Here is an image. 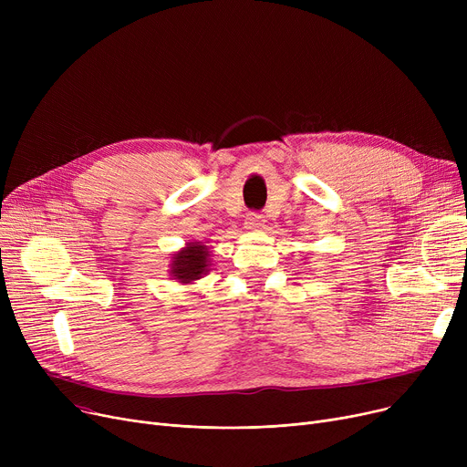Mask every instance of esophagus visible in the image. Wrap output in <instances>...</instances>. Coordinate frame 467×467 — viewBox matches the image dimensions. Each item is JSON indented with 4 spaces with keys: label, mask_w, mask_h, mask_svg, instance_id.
Wrapping results in <instances>:
<instances>
[{
    "label": "esophagus",
    "mask_w": 467,
    "mask_h": 467,
    "mask_svg": "<svg viewBox=\"0 0 467 467\" xmlns=\"http://www.w3.org/2000/svg\"><path fill=\"white\" fill-rule=\"evenodd\" d=\"M246 227H248V229H254V231L263 229V227H265V219H263V215H261V213H257V212L248 213V217H246Z\"/></svg>",
    "instance_id": "1"
}]
</instances>
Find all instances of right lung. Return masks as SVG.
I'll return each mask as SVG.
<instances>
[{"label":"right lung","instance_id":"add662e5","mask_svg":"<svg viewBox=\"0 0 467 467\" xmlns=\"http://www.w3.org/2000/svg\"><path fill=\"white\" fill-rule=\"evenodd\" d=\"M210 252L201 242H189L187 246L174 254L170 263V276H174L180 284H191L202 278L208 273Z\"/></svg>","mask_w":467,"mask_h":467}]
</instances>
